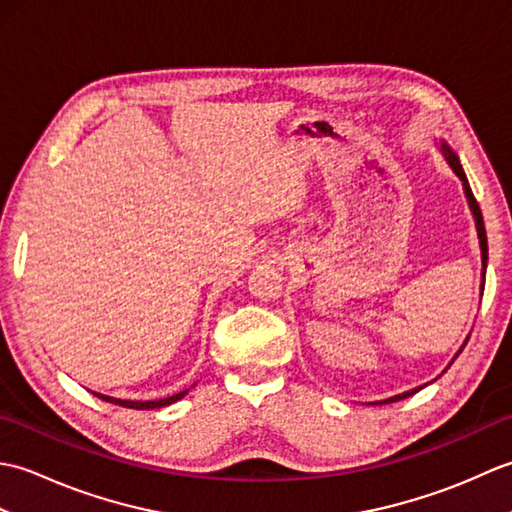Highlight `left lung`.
Instances as JSON below:
<instances>
[{
	"label": "left lung",
	"instance_id": "obj_1",
	"mask_svg": "<svg viewBox=\"0 0 512 512\" xmlns=\"http://www.w3.org/2000/svg\"><path fill=\"white\" fill-rule=\"evenodd\" d=\"M440 151L444 154V158H447V162H449V167L455 171V176H458L460 180H462V187H464V193H466V200H469V206H471V213H473V217H475V228H477V237H480V250H482V290H484V281H486V262H488V244H486V228H484V217H482V211H480V204H477V200H475V195H473V191H471V187H469V180H466V173H464V169H462V165H460V158L455 156V151L447 145V143H442V147H440ZM469 341V339H466ZM466 341H464V345H466ZM464 345L460 347V352L464 350ZM458 352V354H460ZM458 354H455V358H458ZM453 358V361H455ZM451 361V363H453ZM451 363H449V367H451ZM447 367V369H449ZM447 369H444V372H447ZM422 387H416V389H411V391H405V394H398V396H391V398H387V400H380V402H376V405H387V402H396V400H402V398H407V396H413L416 394V391H420Z\"/></svg>",
	"mask_w": 512,
	"mask_h": 512
}]
</instances>
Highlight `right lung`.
<instances>
[{
    "label": "right lung",
    "mask_w": 512,
    "mask_h": 512,
    "mask_svg": "<svg viewBox=\"0 0 512 512\" xmlns=\"http://www.w3.org/2000/svg\"><path fill=\"white\" fill-rule=\"evenodd\" d=\"M189 389L180 391V394H173L169 398H160V400H121V398H112V396H103V394H96L101 400L105 402H112V405H121L125 409H160V407H167L171 402H176L180 398H184Z\"/></svg>",
    "instance_id": "add662e5"
}]
</instances>
